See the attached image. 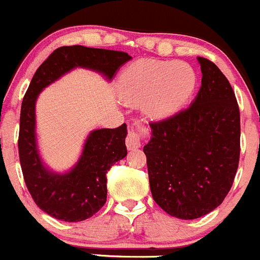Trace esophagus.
<instances>
[{"instance_id": "esophagus-1", "label": "esophagus", "mask_w": 260, "mask_h": 260, "mask_svg": "<svg viewBox=\"0 0 260 260\" xmlns=\"http://www.w3.org/2000/svg\"><path fill=\"white\" fill-rule=\"evenodd\" d=\"M150 130L149 127L144 124L141 120L135 121L134 126L131 127L127 133L126 136V146L129 150H134V149H138L141 146V141L149 135Z\"/></svg>"}]
</instances>
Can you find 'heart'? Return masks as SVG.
Here are the masks:
<instances>
[{
    "label": "heart",
    "instance_id": "1",
    "mask_svg": "<svg viewBox=\"0 0 260 260\" xmlns=\"http://www.w3.org/2000/svg\"><path fill=\"white\" fill-rule=\"evenodd\" d=\"M125 87L133 101H145L155 117H167L178 111L193 93L194 71L183 61L141 59L125 73Z\"/></svg>",
    "mask_w": 260,
    "mask_h": 260
}]
</instances>
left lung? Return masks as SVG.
I'll list each match as a JSON object with an SVG mask.
<instances>
[{
    "label": "left lung",
    "instance_id": "obj_1",
    "mask_svg": "<svg viewBox=\"0 0 260 260\" xmlns=\"http://www.w3.org/2000/svg\"><path fill=\"white\" fill-rule=\"evenodd\" d=\"M202 82L193 104L151 121L144 153L153 199L167 214L193 220L222 204L240 158V111L215 63L197 58Z\"/></svg>",
    "mask_w": 260,
    "mask_h": 260
}]
</instances>
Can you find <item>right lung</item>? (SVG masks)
<instances>
[{
	"mask_svg": "<svg viewBox=\"0 0 260 260\" xmlns=\"http://www.w3.org/2000/svg\"><path fill=\"white\" fill-rule=\"evenodd\" d=\"M127 53L82 45L55 49L35 72L20 112L19 156L22 176L38 207L50 216L78 222L93 216L106 204L107 172L127 154L126 124L89 134L81 159L67 174H55L43 166L35 143V101L43 88L74 67L101 72L109 79L130 60Z\"/></svg>",
	"mask_w": 260,
	"mask_h": 260,
	"instance_id": "1",
	"label": "right lung"
}]
</instances>
